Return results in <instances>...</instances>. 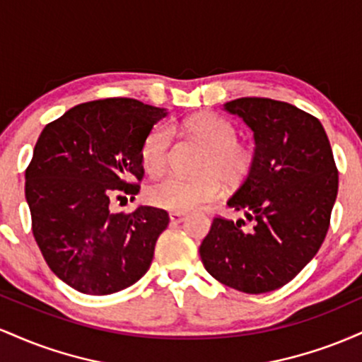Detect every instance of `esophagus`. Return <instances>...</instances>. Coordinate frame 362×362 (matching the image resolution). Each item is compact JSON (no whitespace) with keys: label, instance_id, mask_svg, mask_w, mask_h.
Here are the masks:
<instances>
[{"label":"esophagus","instance_id":"obj_1","mask_svg":"<svg viewBox=\"0 0 362 362\" xmlns=\"http://www.w3.org/2000/svg\"><path fill=\"white\" fill-rule=\"evenodd\" d=\"M185 214L184 213H170V221L172 223H182L184 221Z\"/></svg>","mask_w":362,"mask_h":362}]
</instances>
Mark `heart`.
Instances as JSON below:
<instances>
[{"instance_id": "obj_1", "label": "heart", "mask_w": 362, "mask_h": 362, "mask_svg": "<svg viewBox=\"0 0 362 362\" xmlns=\"http://www.w3.org/2000/svg\"><path fill=\"white\" fill-rule=\"evenodd\" d=\"M184 129L207 146L197 178L168 175L148 189L149 204L173 213H185L202 202L218 197L224 185L235 187L247 178L253 165L252 149L236 141V127L228 119L211 112H201L184 122ZM172 129L158 124L148 132L141 144V161L151 175H158L167 167Z\"/></svg>"}]
</instances>
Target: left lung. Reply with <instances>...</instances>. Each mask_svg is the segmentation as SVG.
<instances>
[{
    "label": "left lung",
    "instance_id": "8db88e82",
    "mask_svg": "<svg viewBox=\"0 0 362 362\" xmlns=\"http://www.w3.org/2000/svg\"><path fill=\"white\" fill-rule=\"evenodd\" d=\"M223 109L253 132L250 173L228 206L253 221L216 218L199 253L206 271L248 294L279 289L317 255L337 199L339 173L322 122L271 98H236Z\"/></svg>",
    "mask_w": 362,
    "mask_h": 362
}]
</instances>
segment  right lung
<instances>
[{"mask_svg": "<svg viewBox=\"0 0 362 362\" xmlns=\"http://www.w3.org/2000/svg\"><path fill=\"white\" fill-rule=\"evenodd\" d=\"M167 109L134 98L80 103L40 132L25 172L32 231L62 282L93 296L138 282L168 226L167 211L139 206L112 214V194L136 195L141 144Z\"/></svg>", "mask_w": 362, "mask_h": 362, "instance_id": "right-lung-1", "label": "right lung"}]
</instances>
